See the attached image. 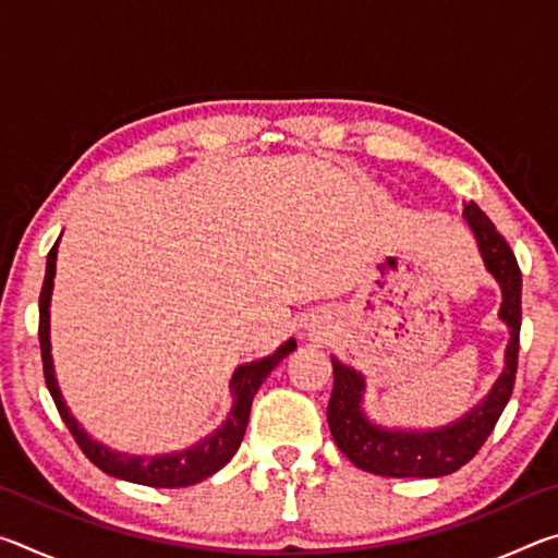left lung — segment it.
<instances>
[{
    "label": "left lung",
    "mask_w": 558,
    "mask_h": 558,
    "mask_svg": "<svg viewBox=\"0 0 558 558\" xmlns=\"http://www.w3.org/2000/svg\"><path fill=\"white\" fill-rule=\"evenodd\" d=\"M465 219L475 233L480 253L487 270L502 286V307L499 317L505 319L512 339L507 344V369L499 376L493 393L468 413L465 418L440 430L405 433L384 430L364 418L362 401L364 379L354 369L332 359L335 386L327 403V423L332 430L337 448L354 462L356 468L381 477H440L460 470L477 456L489 433L495 430L499 415L512 396L519 359V327H522V270L505 235L495 229L483 209L475 202L465 204Z\"/></svg>",
    "instance_id": "left-lung-1"
}]
</instances>
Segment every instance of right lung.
Here are the masks:
<instances>
[{
  "label": "right lung",
  "instance_id": "right-lung-1",
  "mask_svg": "<svg viewBox=\"0 0 558 558\" xmlns=\"http://www.w3.org/2000/svg\"><path fill=\"white\" fill-rule=\"evenodd\" d=\"M56 248H59V241L53 243V248L49 251V258H46V278L39 295V344H41L46 386H49L56 409H59L65 428L71 430V436L75 442H78V448L86 452V458L93 462V465H98L102 472H108V475L128 480V483L147 485V487H189L214 475L216 470H221L241 446L245 426H248L253 396L258 393L260 384L266 381V376L280 364V359H286L292 349H295V342L290 339V342L282 344L272 356L260 359V362L243 364L235 369L233 381H231V389L235 396L233 409H231L229 421H226L214 436L196 442L194 448L174 452V456H159V458L120 456V452H112L106 446H98L96 440L83 433V428H78V423L73 421V415L69 413V409H65V403L61 399L59 384H56L53 362H51V342H49V305H51L53 272H56Z\"/></svg>",
  "mask_w": 558,
  "mask_h": 558
}]
</instances>
